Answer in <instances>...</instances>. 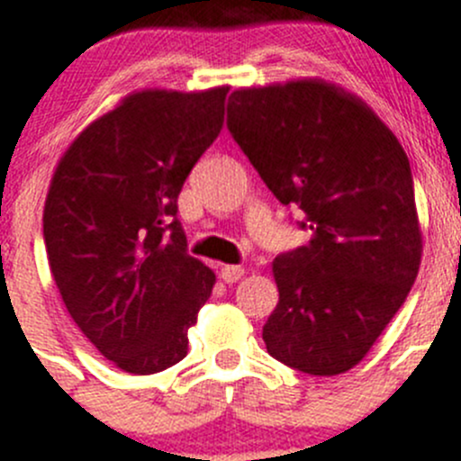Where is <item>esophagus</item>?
I'll return each instance as SVG.
<instances>
[{"label": "esophagus", "mask_w": 461, "mask_h": 461, "mask_svg": "<svg viewBox=\"0 0 461 461\" xmlns=\"http://www.w3.org/2000/svg\"><path fill=\"white\" fill-rule=\"evenodd\" d=\"M243 275H245V267H240V266H222L221 267V279L225 281V284H236V281H239Z\"/></svg>", "instance_id": "1"}]
</instances>
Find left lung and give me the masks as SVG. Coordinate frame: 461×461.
I'll return each mask as SVG.
<instances>
[{
  "label": "left lung",
  "instance_id": "1",
  "mask_svg": "<svg viewBox=\"0 0 461 461\" xmlns=\"http://www.w3.org/2000/svg\"><path fill=\"white\" fill-rule=\"evenodd\" d=\"M227 128L312 231L272 263L279 303L263 326L267 354L311 376L349 372L403 306L421 263L408 155L360 98L321 80L239 89Z\"/></svg>",
  "mask_w": 461,
  "mask_h": 461
}]
</instances>
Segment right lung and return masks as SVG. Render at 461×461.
Returning a JSON list of instances; mask_svg holds the SVG:
<instances>
[{"label":"right lung","mask_w":461,"mask_h":461,"mask_svg":"<svg viewBox=\"0 0 461 461\" xmlns=\"http://www.w3.org/2000/svg\"><path fill=\"white\" fill-rule=\"evenodd\" d=\"M230 87L144 89L85 128L53 173L42 234L71 320L128 374L189 349L216 275L186 252L177 195L222 128Z\"/></svg>","instance_id":"add662e5"}]
</instances>
